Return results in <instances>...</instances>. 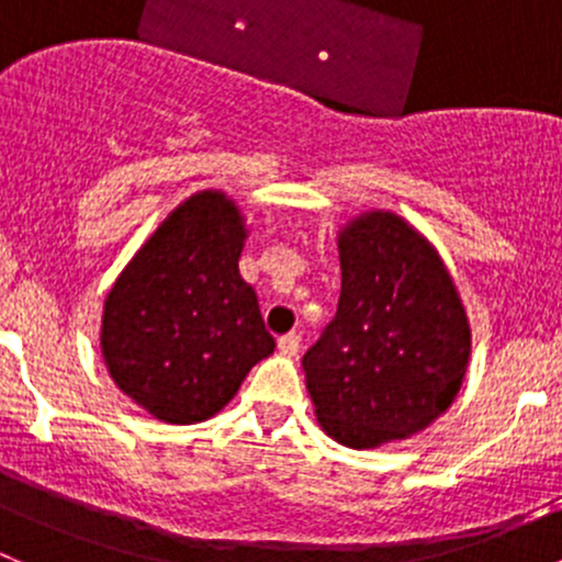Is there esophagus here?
I'll return each mask as SVG.
<instances>
[{
  "instance_id": "esophagus-1",
  "label": "esophagus",
  "mask_w": 562,
  "mask_h": 562,
  "mask_svg": "<svg viewBox=\"0 0 562 562\" xmlns=\"http://www.w3.org/2000/svg\"><path fill=\"white\" fill-rule=\"evenodd\" d=\"M280 350L285 356H299V350H302V337H299L296 331H291V334H282L280 337Z\"/></svg>"
}]
</instances>
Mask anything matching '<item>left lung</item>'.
Instances as JSON below:
<instances>
[{
    "instance_id": "8db88e82",
    "label": "left lung",
    "mask_w": 562,
    "mask_h": 562,
    "mask_svg": "<svg viewBox=\"0 0 562 562\" xmlns=\"http://www.w3.org/2000/svg\"><path fill=\"white\" fill-rule=\"evenodd\" d=\"M339 263L337 315L302 367L326 435L372 449L422 432L451 405L470 328L443 260L396 214L350 223Z\"/></svg>"
}]
</instances>
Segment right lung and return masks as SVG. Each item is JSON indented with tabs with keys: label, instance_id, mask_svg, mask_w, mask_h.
<instances>
[{
	"label": "right lung",
	"instance_id": "right-lung-1",
	"mask_svg": "<svg viewBox=\"0 0 562 562\" xmlns=\"http://www.w3.org/2000/svg\"><path fill=\"white\" fill-rule=\"evenodd\" d=\"M241 241L239 209L223 192H198L108 293L100 334L108 372L162 422L214 416L274 353L258 296L239 274Z\"/></svg>",
	"mask_w": 562,
	"mask_h": 562
}]
</instances>
